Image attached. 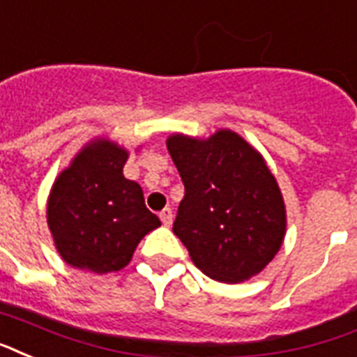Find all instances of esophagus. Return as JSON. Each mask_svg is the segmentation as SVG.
<instances>
[{
  "label": "esophagus",
  "instance_id": "obj_1",
  "mask_svg": "<svg viewBox=\"0 0 357 357\" xmlns=\"http://www.w3.org/2000/svg\"><path fill=\"white\" fill-rule=\"evenodd\" d=\"M159 217H160V221H162V225H165V227H170V225H172L174 213H172V209H170V208L162 209V211L159 213Z\"/></svg>",
  "mask_w": 357,
  "mask_h": 357
}]
</instances>
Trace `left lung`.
I'll return each instance as SVG.
<instances>
[{
  "mask_svg": "<svg viewBox=\"0 0 357 357\" xmlns=\"http://www.w3.org/2000/svg\"><path fill=\"white\" fill-rule=\"evenodd\" d=\"M185 185L174 234L206 275L247 281L281 249L287 213L281 190L262 155L232 130L208 140L168 138Z\"/></svg>",
  "mask_w": 357,
  "mask_h": 357,
  "instance_id": "obj_1",
  "label": "left lung"
}]
</instances>
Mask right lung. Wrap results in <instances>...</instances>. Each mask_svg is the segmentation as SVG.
Wrapping results in <instances>:
<instances>
[{
    "label": "right lung",
    "mask_w": 357,
    "mask_h": 357,
    "mask_svg": "<svg viewBox=\"0 0 357 357\" xmlns=\"http://www.w3.org/2000/svg\"><path fill=\"white\" fill-rule=\"evenodd\" d=\"M129 153L108 140L89 144L59 174L48 198V227L65 262L93 273L125 268L136 245L159 227L142 187L123 176Z\"/></svg>",
    "instance_id": "obj_1"
}]
</instances>
